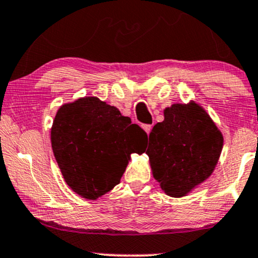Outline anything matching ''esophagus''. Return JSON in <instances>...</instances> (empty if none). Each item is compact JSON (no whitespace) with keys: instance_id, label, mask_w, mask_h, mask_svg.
<instances>
[{"instance_id":"esophagus-1","label":"esophagus","mask_w":258,"mask_h":258,"mask_svg":"<svg viewBox=\"0 0 258 258\" xmlns=\"http://www.w3.org/2000/svg\"><path fill=\"white\" fill-rule=\"evenodd\" d=\"M143 130H144V131L149 135V133H150V131H151V125H144V126H143Z\"/></svg>"}]
</instances>
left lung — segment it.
Here are the masks:
<instances>
[{
    "instance_id": "left-lung-1",
    "label": "left lung",
    "mask_w": 258,
    "mask_h": 258,
    "mask_svg": "<svg viewBox=\"0 0 258 258\" xmlns=\"http://www.w3.org/2000/svg\"><path fill=\"white\" fill-rule=\"evenodd\" d=\"M149 135V156L155 180L170 197L188 195L213 174L223 136L212 117L195 101L174 103Z\"/></svg>"
}]
</instances>
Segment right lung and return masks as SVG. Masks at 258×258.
Instances as JSON below:
<instances>
[{"mask_svg":"<svg viewBox=\"0 0 258 258\" xmlns=\"http://www.w3.org/2000/svg\"><path fill=\"white\" fill-rule=\"evenodd\" d=\"M147 138L116 107L94 96L62 104L50 131L52 153L64 181L89 201L119 184L131 154H142Z\"/></svg>","mask_w":258,"mask_h":258,"instance_id":"add662e5","label":"right lung"}]
</instances>
